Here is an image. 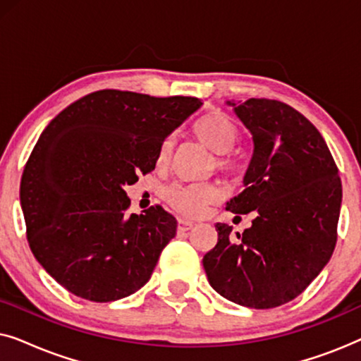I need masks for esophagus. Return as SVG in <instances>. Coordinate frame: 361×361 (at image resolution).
<instances>
[{"label": "esophagus", "instance_id": "34e87169", "mask_svg": "<svg viewBox=\"0 0 361 361\" xmlns=\"http://www.w3.org/2000/svg\"><path fill=\"white\" fill-rule=\"evenodd\" d=\"M194 224H192L190 220H185V219H179L177 220V231H189Z\"/></svg>", "mask_w": 361, "mask_h": 361}]
</instances>
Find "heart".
Masks as SVG:
<instances>
[{"mask_svg": "<svg viewBox=\"0 0 361 361\" xmlns=\"http://www.w3.org/2000/svg\"><path fill=\"white\" fill-rule=\"evenodd\" d=\"M194 133L210 151L219 154L216 164L220 167H230L231 161L226 154L235 147L240 137V131L228 115L221 111H214L202 116L195 123ZM172 147H174L172 137L162 142L159 154H157L159 162H166L169 159ZM164 195L166 200L177 212L194 216L199 215L212 202L219 199L220 190L212 184H172L171 187H167Z\"/></svg>", "mask_w": 361, "mask_h": 361, "instance_id": "heart-1", "label": "heart"}]
</instances>
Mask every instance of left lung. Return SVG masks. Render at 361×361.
Wrapping results in <instances>:
<instances>
[{
	"mask_svg": "<svg viewBox=\"0 0 361 361\" xmlns=\"http://www.w3.org/2000/svg\"><path fill=\"white\" fill-rule=\"evenodd\" d=\"M233 106L251 133L253 154L243 192L226 204L255 220L243 233L216 224L204 256L212 288L231 302L273 309L298 298L329 263L337 243L342 182L324 137L293 106L250 98Z\"/></svg>",
	"mask_w": 361,
	"mask_h": 361,
	"instance_id": "left-lung-1",
	"label": "left lung"
}]
</instances>
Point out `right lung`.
<instances>
[{
    "mask_svg": "<svg viewBox=\"0 0 361 361\" xmlns=\"http://www.w3.org/2000/svg\"><path fill=\"white\" fill-rule=\"evenodd\" d=\"M194 97L100 90L49 123L21 179L27 241L68 293L128 298L149 281L177 220L156 205L128 215L125 187L156 167L162 142L199 110Z\"/></svg>",
    "mask_w": 361,
    "mask_h": 361,
    "instance_id": "1",
    "label": "right lung"
}]
</instances>
